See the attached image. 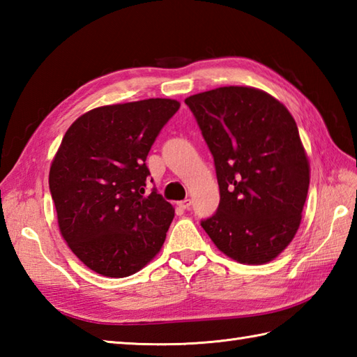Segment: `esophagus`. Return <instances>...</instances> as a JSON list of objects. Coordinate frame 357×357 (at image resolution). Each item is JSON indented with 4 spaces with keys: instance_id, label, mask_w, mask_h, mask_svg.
<instances>
[{
    "instance_id": "1",
    "label": "esophagus",
    "mask_w": 357,
    "mask_h": 357,
    "mask_svg": "<svg viewBox=\"0 0 357 357\" xmlns=\"http://www.w3.org/2000/svg\"><path fill=\"white\" fill-rule=\"evenodd\" d=\"M190 206H192V201L190 199H185V201L178 202V207L183 208V210H188V208H190Z\"/></svg>"
}]
</instances>
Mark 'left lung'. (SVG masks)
Here are the masks:
<instances>
[{"label":"left lung","mask_w":357,"mask_h":357,"mask_svg":"<svg viewBox=\"0 0 357 357\" xmlns=\"http://www.w3.org/2000/svg\"><path fill=\"white\" fill-rule=\"evenodd\" d=\"M185 104L213 155L221 195L202 229L234 261H273L299 229L310 185L294 118L255 87H219L188 96Z\"/></svg>","instance_id":"1"}]
</instances>
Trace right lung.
Wrapping results in <instances>:
<instances>
[{
  "mask_svg": "<svg viewBox=\"0 0 357 357\" xmlns=\"http://www.w3.org/2000/svg\"><path fill=\"white\" fill-rule=\"evenodd\" d=\"M179 105L150 98L89 110L53 158L49 187L59 231L98 275L130 276L164 244L174 208L156 190L146 195V159Z\"/></svg>",
  "mask_w": 357,
  "mask_h": 357,
  "instance_id": "right-lung-1",
  "label": "right lung"
}]
</instances>
